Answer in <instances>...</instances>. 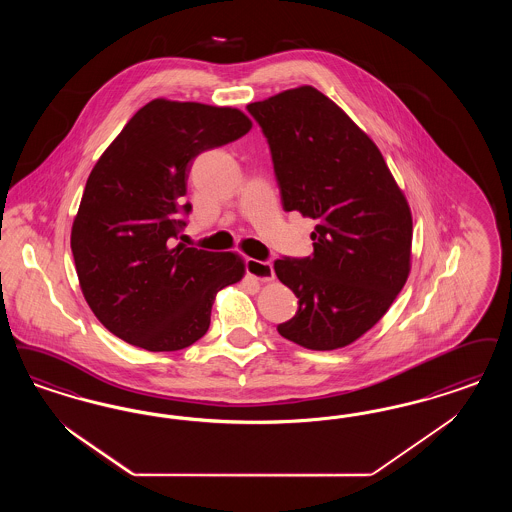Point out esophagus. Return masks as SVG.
<instances>
[{"label": "esophagus", "mask_w": 512, "mask_h": 512, "mask_svg": "<svg viewBox=\"0 0 512 512\" xmlns=\"http://www.w3.org/2000/svg\"><path fill=\"white\" fill-rule=\"evenodd\" d=\"M246 270L249 276H253L259 282H270L274 280V268L268 261H257V259H246Z\"/></svg>", "instance_id": "esophagus-1"}]
</instances>
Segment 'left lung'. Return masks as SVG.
<instances>
[{
    "label": "left lung",
    "instance_id": "left-lung-1",
    "mask_svg": "<svg viewBox=\"0 0 512 512\" xmlns=\"http://www.w3.org/2000/svg\"><path fill=\"white\" fill-rule=\"evenodd\" d=\"M247 110L270 146L284 209L316 221L310 257L274 261L299 299L278 333L310 350L347 347L385 316L408 280V200L375 143L312 85Z\"/></svg>",
    "mask_w": 512,
    "mask_h": 512
}]
</instances>
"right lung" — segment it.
Instances as JSON below:
<instances>
[{
    "mask_svg": "<svg viewBox=\"0 0 512 512\" xmlns=\"http://www.w3.org/2000/svg\"><path fill=\"white\" fill-rule=\"evenodd\" d=\"M251 129L238 108L154 99L93 167L70 246L83 297L110 333L169 352L202 339L219 289L244 278L238 253L177 244L192 160Z\"/></svg>",
    "mask_w": 512,
    "mask_h": 512,
    "instance_id": "add662e5",
    "label": "right lung"
}]
</instances>
